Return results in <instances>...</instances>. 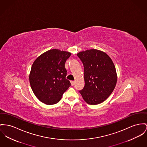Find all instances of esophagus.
Returning <instances> with one entry per match:
<instances>
[{"label": "esophagus", "instance_id": "1", "mask_svg": "<svg viewBox=\"0 0 147 147\" xmlns=\"http://www.w3.org/2000/svg\"><path fill=\"white\" fill-rule=\"evenodd\" d=\"M71 85H72V86H74V84H75V81H71Z\"/></svg>", "mask_w": 147, "mask_h": 147}]
</instances>
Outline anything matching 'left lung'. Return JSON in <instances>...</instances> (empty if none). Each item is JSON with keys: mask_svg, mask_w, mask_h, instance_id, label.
I'll use <instances>...</instances> for the list:
<instances>
[{"mask_svg": "<svg viewBox=\"0 0 147 147\" xmlns=\"http://www.w3.org/2000/svg\"><path fill=\"white\" fill-rule=\"evenodd\" d=\"M77 55L84 68L85 86L80 93L90 105L102 102L117 84V75L113 61L106 53L98 49L82 51Z\"/></svg>", "mask_w": 147, "mask_h": 147, "instance_id": "left-lung-1", "label": "left lung"}]
</instances>
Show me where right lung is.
I'll return each instance as SVG.
<instances>
[{"mask_svg":"<svg viewBox=\"0 0 147 147\" xmlns=\"http://www.w3.org/2000/svg\"><path fill=\"white\" fill-rule=\"evenodd\" d=\"M71 55L67 51L51 49L34 61L30 72V85L36 96L43 103H57L71 86L66 78L67 70L65 67Z\"/></svg>","mask_w":147,"mask_h":147,"instance_id":"right-lung-1","label":"right lung"}]
</instances>
